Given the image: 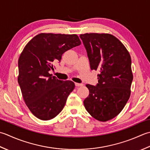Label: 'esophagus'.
<instances>
[{
	"instance_id": "esophagus-1",
	"label": "esophagus",
	"mask_w": 150,
	"mask_h": 150,
	"mask_svg": "<svg viewBox=\"0 0 150 150\" xmlns=\"http://www.w3.org/2000/svg\"><path fill=\"white\" fill-rule=\"evenodd\" d=\"M75 85L76 87H81L83 86V84L82 83H75Z\"/></svg>"
}]
</instances>
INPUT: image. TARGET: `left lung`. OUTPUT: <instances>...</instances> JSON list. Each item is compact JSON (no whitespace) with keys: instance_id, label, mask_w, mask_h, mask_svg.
<instances>
[{"instance_id":"left-lung-1","label":"left lung","mask_w":150,"mask_h":150,"mask_svg":"<svg viewBox=\"0 0 150 150\" xmlns=\"http://www.w3.org/2000/svg\"><path fill=\"white\" fill-rule=\"evenodd\" d=\"M79 38L91 70L100 71L98 83L86 85L89 95L84 106L96 120H109L120 113L129 98L133 78L131 56L124 45L109 33H85Z\"/></svg>"}]
</instances>
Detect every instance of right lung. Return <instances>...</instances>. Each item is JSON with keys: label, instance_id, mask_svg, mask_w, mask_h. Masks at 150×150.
<instances>
[{"label": "right lung", "instance_id": "add662e5", "mask_svg": "<svg viewBox=\"0 0 150 150\" xmlns=\"http://www.w3.org/2000/svg\"><path fill=\"white\" fill-rule=\"evenodd\" d=\"M81 44L76 34L40 33L30 40L18 61V83L32 114L42 120L52 119L62 111L75 87L72 81L49 74L64 52Z\"/></svg>", "mask_w": 150, "mask_h": 150}]
</instances>
